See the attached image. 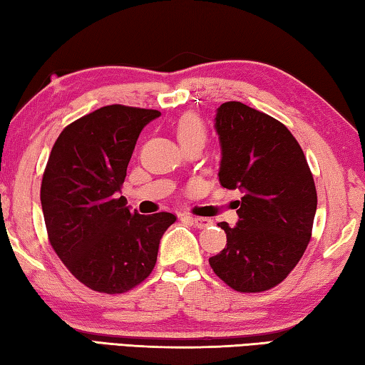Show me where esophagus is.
I'll return each mask as SVG.
<instances>
[{
  "mask_svg": "<svg viewBox=\"0 0 365 365\" xmlns=\"http://www.w3.org/2000/svg\"><path fill=\"white\" fill-rule=\"evenodd\" d=\"M182 219L188 220L190 224H193V225L197 227V228H205V227H209V225L212 224L211 219H206V217H195V215H190V214H183Z\"/></svg>",
  "mask_w": 365,
  "mask_h": 365,
  "instance_id": "esophagus-1",
  "label": "esophagus"
}]
</instances>
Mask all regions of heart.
Instances as JSON below:
<instances>
[{"mask_svg": "<svg viewBox=\"0 0 365 365\" xmlns=\"http://www.w3.org/2000/svg\"><path fill=\"white\" fill-rule=\"evenodd\" d=\"M175 133L182 146L193 143V141H202V143H205L207 135L205 122H202L200 115H196L193 113L183 114L180 119L177 120Z\"/></svg>", "mask_w": 365, "mask_h": 365, "instance_id": "1", "label": "heart"}]
</instances>
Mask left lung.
<instances>
[{
  "label": "left lung",
  "instance_id": "1",
  "mask_svg": "<svg viewBox=\"0 0 365 365\" xmlns=\"http://www.w3.org/2000/svg\"><path fill=\"white\" fill-rule=\"evenodd\" d=\"M222 160L219 182L242 190L238 224H217L227 246L209 257L214 274L240 293H261L287 279L312 235L317 191L304 153L274 117L240 101L215 114Z\"/></svg>",
  "mask_w": 365,
  "mask_h": 365
}]
</instances>
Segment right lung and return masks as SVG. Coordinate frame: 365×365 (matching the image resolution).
I'll return each mask as SVG.
<instances>
[{"label":"right lung","mask_w":365,"mask_h":365,"mask_svg":"<svg viewBox=\"0 0 365 365\" xmlns=\"http://www.w3.org/2000/svg\"><path fill=\"white\" fill-rule=\"evenodd\" d=\"M159 115L122 104L100 108L69 123L48 158L40 190L48 240L93 292L120 294L140 285L177 220L170 212L130 211L119 196L140 132Z\"/></svg>","instance_id":"add662e5"}]
</instances>
